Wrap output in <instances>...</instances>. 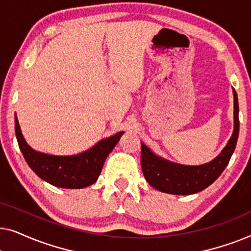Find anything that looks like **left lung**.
I'll list each match as a JSON object with an SVG mask.
<instances>
[{
  "label": "left lung",
  "instance_id": "1",
  "mask_svg": "<svg viewBox=\"0 0 251 251\" xmlns=\"http://www.w3.org/2000/svg\"><path fill=\"white\" fill-rule=\"evenodd\" d=\"M234 98V129L231 138L222 152L211 160L200 166H185L176 163L164 157L156 155L142 143V163L143 174L151 186L163 193L176 195H190L198 193L209 185H211L229 162L234 152L239 137V102L238 95L233 89Z\"/></svg>",
  "mask_w": 251,
  "mask_h": 251
}]
</instances>
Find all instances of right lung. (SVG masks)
<instances>
[{
  "instance_id": "1",
  "label": "right lung",
  "mask_w": 251,
  "mask_h": 251,
  "mask_svg": "<svg viewBox=\"0 0 251 251\" xmlns=\"http://www.w3.org/2000/svg\"><path fill=\"white\" fill-rule=\"evenodd\" d=\"M16 137L19 149L30 169L41 179L61 188H84L96 183L106 157L112 152L123 131L99 140L91 149L74 155H52L33 150L24 138L15 116Z\"/></svg>"
}]
</instances>
